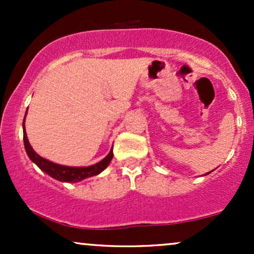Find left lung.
Instances as JSON below:
<instances>
[{"label":"left lung","instance_id":"obj_1","mask_svg":"<svg viewBox=\"0 0 254 254\" xmlns=\"http://www.w3.org/2000/svg\"><path fill=\"white\" fill-rule=\"evenodd\" d=\"M212 172V171H211ZM209 173H210V172H209ZM209 173H206V174H209Z\"/></svg>","mask_w":254,"mask_h":254}]
</instances>
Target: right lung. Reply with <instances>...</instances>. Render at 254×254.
<instances>
[{"mask_svg": "<svg viewBox=\"0 0 254 254\" xmlns=\"http://www.w3.org/2000/svg\"><path fill=\"white\" fill-rule=\"evenodd\" d=\"M25 118H24V124H22V127H24V144H25L26 153H27L28 157H30L32 161H33L34 164L40 168V170L45 172L46 174H49V176L54 178V179L58 180V182H63V183L81 182V180L86 179V178L94 177L97 176V174L101 173V172H103L105 168L110 165L111 160H112L113 157L112 149L110 150V153L107 154V156L101 160L100 162H98V164L92 165V166H87V167H69V166L58 165V164H55V162L49 161V160L44 159V157L38 155L36 151L33 150V148L31 147L30 142H28L27 135H26V130H25Z\"/></svg>", "mask_w": 254, "mask_h": 254, "instance_id": "add662e5", "label": "right lung"}]
</instances>
